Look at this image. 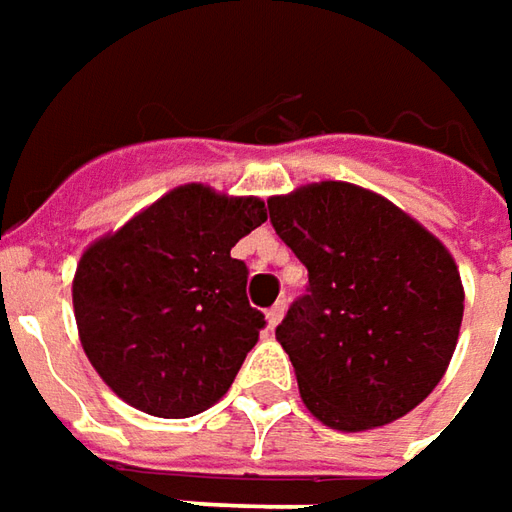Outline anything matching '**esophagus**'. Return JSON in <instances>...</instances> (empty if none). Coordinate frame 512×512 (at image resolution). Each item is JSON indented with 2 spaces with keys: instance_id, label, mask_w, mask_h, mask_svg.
I'll return each instance as SVG.
<instances>
[{
  "instance_id": "obj_1",
  "label": "esophagus",
  "mask_w": 512,
  "mask_h": 512,
  "mask_svg": "<svg viewBox=\"0 0 512 512\" xmlns=\"http://www.w3.org/2000/svg\"><path fill=\"white\" fill-rule=\"evenodd\" d=\"M285 314V300H277L274 305H271L269 311H266V319H269V328L274 330L277 325H280V319H283Z\"/></svg>"
}]
</instances>
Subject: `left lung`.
<instances>
[{
	"label": "left lung",
	"mask_w": 512,
	"mask_h": 512,
	"mask_svg": "<svg viewBox=\"0 0 512 512\" xmlns=\"http://www.w3.org/2000/svg\"><path fill=\"white\" fill-rule=\"evenodd\" d=\"M269 218L308 269L277 342L311 415L364 431L412 412L446 375L460 336L465 294L446 246L347 182L271 196Z\"/></svg>",
	"instance_id": "left-lung-1"
}]
</instances>
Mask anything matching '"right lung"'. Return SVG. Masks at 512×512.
Returning <instances> with one entry per match:
<instances>
[{"label": "right lung", "mask_w": 512, "mask_h": 512, "mask_svg": "<svg viewBox=\"0 0 512 512\" xmlns=\"http://www.w3.org/2000/svg\"><path fill=\"white\" fill-rule=\"evenodd\" d=\"M266 221L252 196L184 184L83 252L72 305L86 358L125 403L190 417L221 401L266 316L232 246Z\"/></svg>", "instance_id": "obj_1"}]
</instances>
